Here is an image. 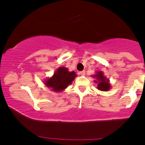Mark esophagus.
Returning <instances> with one entry per match:
<instances>
[{
	"mask_svg": "<svg viewBox=\"0 0 145 145\" xmlns=\"http://www.w3.org/2000/svg\"><path fill=\"white\" fill-rule=\"evenodd\" d=\"M80 74L82 75V76H84V75H85V71H84V70L81 71L80 72Z\"/></svg>",
	"mask_w": 145,
	"mask_h": 145,
	"instance_id": "obj_1",
	"label": "esophagus"
}]
</instances>
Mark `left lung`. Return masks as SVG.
I'll list each match as a JSON object with an SVG mask.
<instances>
[{"instance_id": "obj_1", "label": "left lung", "mask_w": 145, "mask_h": 145, "mask_svg": "<svg viewBox=\"0 0 145 145\" xmlns=\"http://www.w3.org/2000/svg\"><path fill=\"white\" fill-rule=\"evenodd\" d=\"M93 77L96 78L95 82L97 84V89L101 91H107L110 89L111 86L109 82V79L105 77L102 71H97L96 74L93 75Z\"/></svg>"}]
</instances>
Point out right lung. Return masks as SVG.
Returning a JSON list of instances; mask_svg holds the SVG:
<instances>
[{"instance_id":"1","label":"right lung","mask_w":145,"mask_h":145,"mask_svg":"<svg viewBox=\"0 0 145 145\" xmlns=\"http://www.w3.org/2000/svg\"><path fill=\"white\" fill-rule=\"evenodd\" d=\"M75 71H69L67 68L61 67L55 71L52 77L45 81V84L52 91L61 92L71 84L76 77Z\"/></svg>"}]
</instances>
